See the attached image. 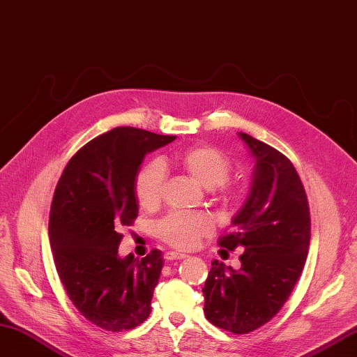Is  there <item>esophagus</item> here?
I'll return each mask as SVG.
<instances>
[{"label": "esophagus", "instance_id": "obj_1", "mask_svg": "<svg viewBox=\"0 0 357 357\" xmlns=\"http://www.w3.org/2000/svg\"><path fill=\"white\" fill-rule=\"evenodd\" d=\"M187 258L185 253H179V252H166L164 253V259L166 261H175V259H184Z\"/></svg>", "mask_w": 357, "mask_h": 357}]
</instances>
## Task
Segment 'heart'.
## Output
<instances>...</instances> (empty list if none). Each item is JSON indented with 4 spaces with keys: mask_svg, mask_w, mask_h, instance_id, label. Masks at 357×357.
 Segmentation results:
<instances>
[{
    "mask_svg": "<svg viewBox=\"0 0 357 357\" xmlns=\"http://www.w3.org/2000/svg\"><path fill=\"white\" fill-rule=\"evenodd\" d=\"M172 161L205 188H214L218 202L225 206L238 205L245 193L241 181H231L232 162L223 152L208 144H196L176 152ZM166 169L160 161H151L137 172L134 195L144 209L157 208L162 199ZM213 231L211 218L205 214L173 213L157 223V234L162 241L181 250L195 245Z\"/></svg>",
    "mask_w": 357,
    "mask_h": 357,
    "instance_id": "1",
    "label": "heart"
}]
</instances>
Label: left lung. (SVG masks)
Segmentation results:
<instances>
[{"label": "left lung", "instance_id": "obj_1", "mask_svg": "<svg viewBox=\"0 0 357 357\" xmlns=\"http://www.w3.org/2000/svg\"><path fill=\"white\" fill-rule=\"evenodd\" d=\"M240 137L257 166L234 231L218 245L231 252L243 248L241 268L213 261L202 292L208 321L244 335L276 317L294 289L307 258L310 213L305 187L285 155L249 134Z\"/></svg>", "mask_w": 357, "mask_h": 357}]
</instances>
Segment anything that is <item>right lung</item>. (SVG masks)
Masks as SVG:
<instances>
[{
  "mask_svg": "<svg viewBox=\"0 0 357 357\" xmlns=\"http://www.w3.org/2000/svg\"><path fill=\"white\" fill-rule=\"evenodd\" d=\"M173 140L140 128H114L69 160L54 191L50 243L59 278L78 312L107 332L130 331L151 314L161 252L121 259L119 231L139 214L134 178L144 155Z\"/></svg>",
  "mask_w": 357,
  "mask_h": 357,
  "instance_id": "1",
  "label": "right lung"
}]
</instances>
